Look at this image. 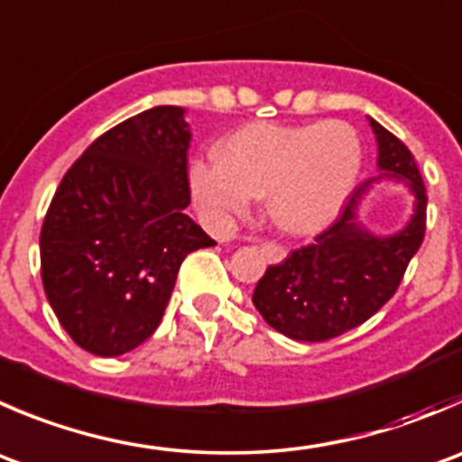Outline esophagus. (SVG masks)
Returning a JSON list of instances; mask_svg holds the SVG:
<instances>
[{
    "label": "esophagus",
    "instance_id": "34e87169",
    "mask_svg": "<svg viewBox=\"0 0 462 462\" xmlns=\"http://www.w3.org/2000/svg\"><path fill=\"white\" fill-rule=\"evenodd\" d=\"M259 248H262V253L266 254V259L271 263H280L282 259L286 257V250L282 248L277 241H262V244H259Z\"/></svg>",
    "mask_w": 462,
    "mask_h": 462
}]
</instances>
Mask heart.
<instances>
[{
	"instance_id": "obj_1",
	"label": "heart",
	"mask_w": 462,
	"mask_h": 462,
	"mask_svg": "<svg viewBox=\"0 0 462 462\" xmlns=\"http://www.w3.org/2000/svg\"><path fill=\"white\" fill-rule=\"evenodd\" d=\"M361 162L364 146L350 124L257 122L232 133L218 158L191 167V189L214 218L244 212L253 196H263L282 230L309 235L350 199Z\"/></svg>"
}]
</instances>
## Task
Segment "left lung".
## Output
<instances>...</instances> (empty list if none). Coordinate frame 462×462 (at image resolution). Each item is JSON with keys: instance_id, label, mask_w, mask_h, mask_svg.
Returning a JSON list of instances; mask_svg holds the SVG:
<instances>
[{"instance_id": "1", "label": "left lung", "mask_w": 462, "mask_h": 462, "mask_svg": "<svg viewBox=\"0 0 462 462\" xmlns=\"http://www.w3.org/2000/svg\"><path fill=\"white\" fill-rule=\"evenodd\" d=\"M379 144V169L404 178L415 194V214L393 236H373L356 223V205L370 182L352 191L343 212L311 244L266 268L253 302L263 320L293 340H329L364 325L400 289L409 262L427 232V187L413 153L370 119Z\"/></svg>"}]
</instances>
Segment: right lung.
Segmentation results:
<instances>
[{"mask_svg":"<svg viewBox=\"0 0 462 462\" xmlns=\"http://www.w3.org/2000/svg\"><path fill=\"white\" fill-rule=\"evenodd\" d=\"M185 110L158 106L117 124L67 169L44 214L40 273L79 347L119 356L164 316L180 263L214 245L191 203Z\"/></svg>","mask_w":462,"mask_h":462,"instance_id":"1","label":"right lung"}]
</instances>
